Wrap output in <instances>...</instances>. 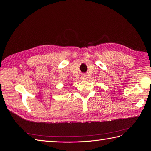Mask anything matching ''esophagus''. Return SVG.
Segmentation results:
<instances>
[{
	"instance_id": "obj_1",
	"label": "esophagus",
	"mask_w": 151,
	"mask_h": 151,
	"mask_svg": "<svg viewBox=\"0 0 151 151\" xmlns=\"http://www.w3.org/2000/svg\"><path fill=\"white\" fill-rule=\"evenodd\" d=\"M87 79H88V77H87V76L86 74H83L81 77V80H86Z\"/></svg>"
}]
</instances>
